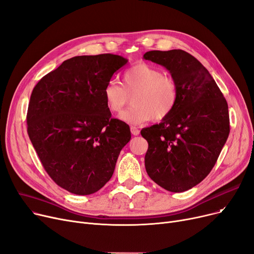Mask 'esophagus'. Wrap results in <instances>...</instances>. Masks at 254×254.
<instances>
[{
  "label": "esophagus",
  "instance_id": "34e87169",
  "mask_svg": "<svg viewBox=\"0 0 254 254\" xmlns=\"http://www.w3.org/2000/svg\"><path fill=\"white\" fill-rule=\"evenodd\" d=\"M130 131H131V135L134 136H138L140 134V130L135 127H130Z\"/></svg>",
  "mask_w": 254,
  "mask_h": 254
}]
</instances>
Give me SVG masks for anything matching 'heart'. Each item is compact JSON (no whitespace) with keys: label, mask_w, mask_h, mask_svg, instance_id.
<instances>
[{"label":"heart","mask_w":254,"mask_h":254,"mask_svg":"<svg viewBox=\"0 0 254 254\" xmlns=\"http://www.w3.org/2000/svg\"><path fill=\"white\" fill-rule=\"evenodd\" d=\"M133 106L119 118L129 125H140L149 119L156 121L168 117L178 105L180 91L175 80L151 64L140 62L131 66L123 76V85L110 80L104 88L107 108L120 113L133 95Z\"/></svg>","instance_id":"heart-1"}]
</instances>
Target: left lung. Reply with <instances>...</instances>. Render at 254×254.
Segmentation results:
<instances>
[{
  "label": "left lung",
  "mask_w": 254,
  "mask_h": 254,
  "mask_svg": "<svg viewBox=\"0 0 254 254\" xmlns=\"http://www.w3.org/2000/svg\"><path fill=\"white\" fill-rule=\"evenodd\" d=\"M145 60L166 67L179 86L174 111L141 130L148 142L145 169L170 192H184L211 172L229 135L228 106L207 69L183 50L150 51Z\"/></svg>",
  "instance_id": "1"
}]
</instances>
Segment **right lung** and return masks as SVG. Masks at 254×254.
<instances>
[{
	"instance_id": "add662e5",
	"label": "right lung",
	"mask_w": 254,
	"mask_h": 254,
	"mask_svg": "<svg viewBox=\"0 0 254 254\" xmlns=\"http://www.w3.org/2000/svg\"><path fill=\"white\" fill-rule=\"evenodd\" d=\"M127 62L113 54L72 57L32 91L29 138L50 178L72 194L102 189L130 140L129 127L112 117L104 98L106 84Z\"/></svg>"
}]
</instances>
